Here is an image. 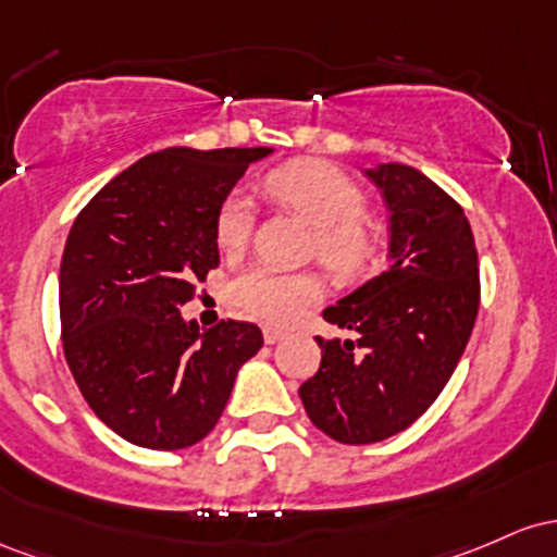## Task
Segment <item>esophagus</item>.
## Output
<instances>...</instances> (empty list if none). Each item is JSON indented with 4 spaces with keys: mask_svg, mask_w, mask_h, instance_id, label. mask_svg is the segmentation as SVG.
Wrapping results in <instances>:
<instances>
[{
    "mask_svg": "<svg viewBox=\"0 0 557 557\" xmlns=\"http://www.w3.org/2000/svg\"><path fill=\"white\" fill-rule=\"evenodd\" d=\"M262 339H265V345H276V342L284 339V331L265 326V329H262Z\"/></svg>",
    "mask_w": 557,
    "mask_h": 557,
    "instance_id": "34e87169",
    "label": "esophagus"
}]
</instances>
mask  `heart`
<instances>
[{
    "instance_id": "b5f03b06",
    "label": "heart",
    "mask_w": 557,
    "mask_h": 557,
    "mask_svg": "<svg viewBox=\"0 0 557 557\" xmlns=\"http://www.w3.org/2000/svg\"><path fill=\"white\" fill-rule=\"evenodd\" d=\"M265 195L302 215L318 231V258L342 276L366 271L373 239L366 221L368 202L352 178L329 162L305 160L278 168L265 178ZM255 228V202L247 191H231L218 210L215 236L223 252L247 247ZM323 297L310 273H284L268 265L247 268L231 284V299L242 310L271 323H292Z\"/></svg>"
}]
</instances>
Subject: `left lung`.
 I'll list each match as a JSON object with an SVG mask.
<instances>
[{
    "label": "left lung",
    "mask_w": 557,
    "mask_h": 557,
    "mask_svg": "<svg viewBox=\"0 0 557 557\" xmlns=\"http://www.w3.org/2000/svg\"><path fill=\"white\" fill-rule=\"evenodd\" d=\"M362 173L389 208L392 262L323 310L358 339L315 336L321 368L299 386L310 421L342 445L381 442L426 413L479 312V255L463 208L403 162Z\"/></svg>",
    "instance_id": "8db88e82"
}]
</instances>
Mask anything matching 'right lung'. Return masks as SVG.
<instances>
[{
	"label": "right lung",
	"instance_id": "add662e5",
	"mask_svg": "<svg viewBox=\"0 0 557 557\" xmlns=\"http://www.w3.org/2000/svg\"><path fill=\"white\" fill-rule=\"evenodd\" d=\"M271 152L160 149L73 221L60 265L62 349L89 408L131 445L184 449L205 440L239 368L262 347L255 323L199 329L181 305L221 262L223 199Z\"/></svg>",
	"mask_w": 557,
	"mask_h": 557
}]
</instances>
